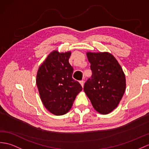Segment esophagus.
<instances>
[{
  "label": "esophagus",
  "instance_id": "esophagus-1",
  "mask_svg": "<svg viewBox=\"0 0 149 149\" xmlns=\"http://www.w3.org/2000/svg\"><path fill=\"white\" fill-rule=\"evenodd\" d=\"M79 83H80V84H81V86H82V87H83V86H84V81H83V80L79 81Z\"/></svg>",
  "mask_w": 149,
  "mask_h": 149
}]
</instances>
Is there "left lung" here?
<instances>
[{
	"instance_id": "8db88e82",
	"label": "left lung",
	"mask_w": 149,
	"mask_h": 149,
	"mask_svg": "<svg viewBox=\"0 0 149 149\" xmlns=\"http://www.w3.org/2000/svg\"><path fill=\"white\" fill-rule=\"evenodd\" d=\"M92 74L83 90L95 109L107 114L118 106L125 92V75L118 61L108 52H87Z\"/></svg>"
}]
</instances>
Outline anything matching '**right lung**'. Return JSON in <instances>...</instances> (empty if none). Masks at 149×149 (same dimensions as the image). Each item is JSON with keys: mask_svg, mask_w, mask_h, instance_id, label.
<instances>
[{"mask_svg": "<svg viewBox=\"0 0 149 149\" xmlns=\"http://www.w3.org/2000/svg\"><path fill=\"white\" fill-rule=\"evenodd\" d=\"M71 52L50 53L39 68L37 85L43 106L53 114L61 116L71 109L75 98L82 90L72 78L73 68L69 59Z\"/></svg>", "mask_w": 149, "mask_h": 149, "instance_id": "add662e5", "label": "right lung"}]
</instances>
